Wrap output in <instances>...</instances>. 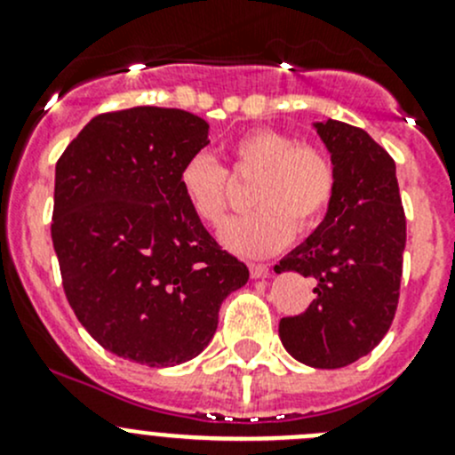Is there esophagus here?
<instances>
[{
    "label": "esophagus",
    "mask_w": 455,
    "mask_h": 455,
    "mask_svg": "<svg viewBox=\"0 0 455 455\" xmlns=\"http://www.w3.org/2000/svg\"><path fill=\"white\" fill-rule=\"evenodd\" d=\"M249 268H251V277L253 279H266V277H270V273H273V270L264 264H251Z\"/></svg>",
    "instance_id": "34e87169"
}]
</instances>
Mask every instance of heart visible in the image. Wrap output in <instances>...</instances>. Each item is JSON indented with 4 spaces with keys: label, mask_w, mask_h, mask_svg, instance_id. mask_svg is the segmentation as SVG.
Listing matches in <instances>:
<instances>
[{
    "label": "heart",
    "mask_w": 455,
    "mask_h": 455,
    "mask_svg": "<svg viewBox=\"0 0 455 455\" xmlns=\"http://www.w3.org/2000/svg\"><path fill=\"white\" fill-rule=\"evenodd\" d=\"M237 172L257 173L249 213L220 227L222 246L242 257L277 253L295 228L313 231L325 218L337 189V173L328 156L313 145H297L277 130H249L231 145ZM180 189L202 222L218 224L228 206L227 169L206 151H198L180 169Z\"/></svg>",
    "instance_id": "b5f03b06"
}]
</instances>
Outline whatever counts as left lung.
I'll return each mask as SVG.
<instances>
[{"mask_svg": "<svg viewBox=\"0 0 455 455\" xmlns=\"http://www.w3.org/2000/svg\"><path fill=\"white\" fill-rule=\"evenodd\" d=\"M313 127L337 189L319 227L275 266L316 282L308 310L279 321V339L299 363L337 370L370 355L392 325L407 228L392 156L347 123Z\"/></svg>", "mask_w": 455, "mask_h": 455, "instance_id": "1", "label": "left lung"}]
</instances>
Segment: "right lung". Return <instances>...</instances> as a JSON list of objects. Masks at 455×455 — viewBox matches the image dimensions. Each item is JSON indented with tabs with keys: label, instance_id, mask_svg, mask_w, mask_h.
Instances as JSON below:
<instances>
[{
	"label": "right lung",
	"instance_id": "right-lung-1",
	"mask_svg": "<svg viewBox=\"0 0 455 455\" xmlns=\"http://www.w3.org/2000/svg\"><path fill=\"white\" fill-rule=\"evenodd\" d=\"M209 145L185 109L100 114L54 169L52 244L76 319L105 350L149 368L198 356L249 268L220 249L180 189Z\"/></svg>",
	"mask_w": 455,
	"mask_h": 455
}]
</instances>
